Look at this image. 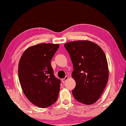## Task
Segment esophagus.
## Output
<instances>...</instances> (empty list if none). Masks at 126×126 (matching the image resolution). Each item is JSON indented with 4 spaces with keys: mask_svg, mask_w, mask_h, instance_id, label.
Masks as SVG:
<instances>
[{
    "mask_svg": "<svg viewBox=\"0 0 126 126\" xmlns=\"http://www.w3.org/2000/svg\"><path fill=\"white\" fill-rule=\"evenodd\" d=\"M68 79H69V77L68 76H66L65 78L62 79V81L63 83H64L66 81V80Z\"/></svg>",
    "mask_w": 126,
    "mask_h": 126,
    "instance_id": "1",
    "label": "esophagus"
}]
</instances>
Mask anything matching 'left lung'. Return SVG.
Wrapping results in <instances>:
<instances>
[{"instance_id":"left-lung-1","label":"left lung","mask_w":126,"mask_h":126,"mask_svg":"<svg viewBox=\"0 0 126 126\" xmlns=\"http://www.w3.org/2000/svg\"><path fill=\"white\" fill-rule=\"evenodd\" d=\"M64 47L70 55L74 66L71 76L76 82L72 91L80 103L91 105L101 96L107 83L109 69L103 50L87 40L69 42Z\"/></svg>"}]
</instances>
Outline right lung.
<instances>
[{"label": "right lung", "instance_id": "right-lung-1", "mask_svg": "<svg viewBox=\"0 0 126 126\" xmlns=\"http://www.w3.org/2000/svg\"><path fill=\"white\" fill-rule=\"evenodd\" d=\"M59 44L41 43L26 49L18 64V76L23 92L32 103L47 108L57 101L60 80L56 78L50 61Z\"/></svg>", "mask_w": 126, "mask_h": 126}]
</instances>
